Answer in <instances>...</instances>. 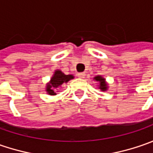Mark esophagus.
I'll use <instances>...</instances> for the list:
<instances>
[{
  "mask_svg": "<svg viewBox=\"0 0 153 153\" xmlns=\"http://www.w3.org/2000/svg\"><path fill=\"white\" fill-rule=\"evenodd\" d=\"M77 76H79L80 78H84L85 77V73L84 72H80V73H77Z\"/></svg>",
  "mask_w": 153,
  "mask_h": 153,
  "instance_id": "34e87169",
  "label": "esophagus"
}]
</instances>
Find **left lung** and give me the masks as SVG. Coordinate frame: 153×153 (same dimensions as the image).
<instances>
[{
	"mask_svg": "<svg viewBox=\"0 0 153 153\" xmlns=\"http://www.w3.org/2000/svg\"><path fill=\"white\" fill-rule=\"evenodd\" d=\"M94 79L100 83V84H99V88H100L101 91H105V90H107V88H108L107 83L105 82V79L104 77H102L101 76H96L95 77H94Z\"/></svg>",
	"mask_w": 153,
	"mask_h": 153,
	"instance_id": "obj_1",
	"label": "left lung"
}]
</instances>
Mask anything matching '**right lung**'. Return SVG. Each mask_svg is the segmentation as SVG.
I'll return each mask as SVG.
<instances>
[{
    "instance_id": "obj_1",
    "label": "right lung",
    "mask_w": 153,
    "mask_h": 153,
    "mask_svg": "<svg viewBox=\"0 0 153 153\" xmlns=\"http://www.w3.org/2000/svg\"><path fill=\"white\" fill-rule=\"evenodd\" d=\"M73 78L74 76L72 75H65L61 71L57 70L54 71V74L52 76L50 82L47 84L46 91L50 95H55V91L58 88H59L62 84L66 83L70 80Z\"/></svg>"
}]
</instances>
